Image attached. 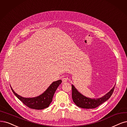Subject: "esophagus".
I'll return each instance as SVG.
<instances>
[{
	"instance_id": "obj_1",
	"label": "esophagus",
	"mask_w": 127,
	"mask_h": 127,
	"mask_svg": "<svg viewBox=\"0 0 127 127\" xmlns=\"http://www.w3.org/2000/svg\"><path fill=\"white\" fill-rule=\"evenodd\" d=\"M62 82L63 83H66L67 82V78H66V77H64L62 78Z\"/></svg>"
}]
</instances>
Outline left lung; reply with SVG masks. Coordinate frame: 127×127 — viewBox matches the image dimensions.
Returning a JSON list of instances; mask_svg holds the SVG:
<instances>
[{"instance_id":"1","label":"left lung","mask_w":127,"mask_h":127,"mask_svg":"<svg viewBox=\"0 0 127 127\" xmlns=\"http://www.w3.org/2000/svg\"><path fill=\"white\" fill-rule=\"evenodd\" d=\"M114 89L115 86L111 89L109 92L101 98H97V99H91L82 95L72 85V99L75 104L79 107L86 109L95 108L109 99L113 93Z\"/></svg>"}]
</instances>
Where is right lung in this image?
Segmentation results:
<instances>
[{"mask_svg":"<svg viewBox=\"0 0 127 127\" xmlns=\"http://www.w3.org/2000/svg\"><path fill=\"white\" fill-rule=\"evenodd\" d=\"M61 83V80L54 82L42 94L34 98L22 97L14 92L11 87V88L14 94L26 106L31 109L41 110L45 109L49 106L52 101V98L56 89Z\"/></svg>","mask_w":127,"mask_h":127,"instance_id":"obj_1","label":"right lung"}]
</instances>
